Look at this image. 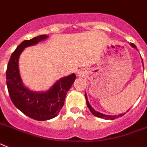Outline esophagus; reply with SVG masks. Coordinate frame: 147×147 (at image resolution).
<instances>
[{
    "label": "esophagus",
    "mask_w": 147,
    "mask_h": 147,
    "mask_svg": "<svg viewBox=\"0 0 147 147\" xmlns=\"http://www.w3.org/2000/svg\"><path fill=\"white\" fill-rule=\"evenodd\" d=\"M78 74H79V75H80V73H78Z\"/></svg>",
    "instance_id": "34e87169"
}]
</instances>
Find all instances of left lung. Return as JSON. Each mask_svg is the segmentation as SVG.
I'll return each instance as SVG.
<instances>
[{
  "label": "left lung",
  "instance_id": "left-lung-1",
  "mask_svg": "<svg viewBox=\"0 0 147 147\" xmlns=\"http://www.w3.org/2000/svg\"><path fill=\"white\" fill-rule=\"evenodd\" d=\"M130 45L132 47V48H134V49H135L136 50H138L136 45H134V44H133V43H130ZM142 63H143V65H144L143 60H142ZM84 96H85V98H86V102H87V107L89 108V109H90V111L91 113H92L94 116L97 117L103 118V119H116V118L119 117H123V116L125 113H121V114H119L118 116H116V115L113 116V115H107V114H104V113H100V112H98V111H96V110H95L94 108H92V106L90 105V102H89V101H88V98H87V93H86V92H85ZM128 111H129V110H128Z\"/></svg>",
  "mask_w": 147,
  "mask_h": 147
}]
</instances>
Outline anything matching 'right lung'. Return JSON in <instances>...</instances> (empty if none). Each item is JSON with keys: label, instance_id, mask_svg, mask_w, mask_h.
I'll return each mask as SVG.
<instances>
[{"label": "right lung", "instance_id": "1", "mask_svg": "<svg viewBox=\"0 0 147 147\" xmlns=\"http://www.w3.org/2000/svg\"><path fill=\"white\" fill-rule=\"evenodd\" d=\"M47 38L48 35H41L22 42L11 55L6 72L11 101L22 113L39 121L52 119L58 114L76 78L75 73L61 78L45 91L32 90L24 84L18 68L19 57L25 48L36 45Z\"/></svg>", "mask_w": 147, "mask_h": 147}]
</instances>
